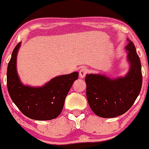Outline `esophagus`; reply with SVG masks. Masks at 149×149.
<instances>
[{"mask_svg":"<svg viewBox=\"0 0 149 149\" xmlns=\"http://www.w3.org/2000/svg\"><path fill=\"white\" fill-rule=\"evenodd\" d=\"M88 72H89V70H88L87 68H81V69H80V72H79V74H80V77H81V78H83V77H85V75L88 73Z\"/></svg>","mask_w":149,"mask_h":149,"instance_id":"obj_1","label":"esophagus"}]
</instances>
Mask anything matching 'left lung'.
Segmentation results:
<instances>
[{
    "mask_svg": "<svg viewBox=\"0 0 149 149\" xmlns=\"http://www.w3.org/2000/svg\"><path fill=\"white\" fill-rule=\"evenodd\" d=\"M125 47L130 69L125 77L110 79L104 74H86V98L95 114L102 118L122 115L131 108L142 87L141 63L134 43Z\"/></svg>",
    "mask_w": 149,
    "mask_h": 149,
    "instance_id": "1",
    "label": "left lung"
}]
</instances>
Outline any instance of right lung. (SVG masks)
Returning <instances> with one entry per match:
<instances>
[{
  "instance_id": "1",
  "label": "right lung",
  "mask_w": 149,
  "mask_h": 149,
  "mask_svg": "<svg viewBox=\"0 0 149 149\" xmlns=\"http://www.w3.org/2000/svg\"><path fill=\"white\" fill-rule=\"evenodd\" d=\"M21 42L14 48L8 63L6 83L8 93L22 113L35 120H51L61 113L65 97L79 74L74 72L51 79L41 87L24 86L16 70V57Z\"/></svg>"
}]
</instances>
